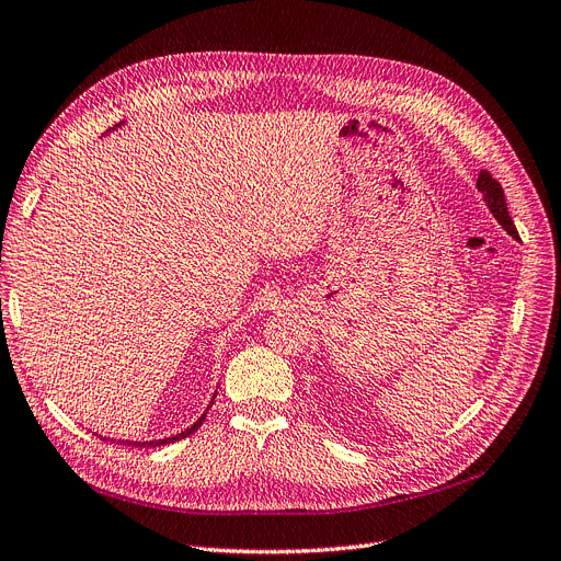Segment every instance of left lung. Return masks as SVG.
<instances>
[{
	"label": "left lung",
	"instance_id": "1",
	"mask_svg": "<svg viewBox=\"0 0 561 561\" xmlns=\"http://www.w3.org/2000/svg\"><path fill=\"white\" fill-rule=\"evenodd\" d=\"M477 190L481 192V197H483V202H485V206H489V210L493 213V217L495 220L502 225V229L508 233V236H514V238H518V231H516V227H514V222H511V217H508V210H506V199H504V190H502V185L485 172V169H481L479 172V179H477Z\"/></svg>",
	"mask_w": 561,
	"mask_h": 561
}]
</instances>
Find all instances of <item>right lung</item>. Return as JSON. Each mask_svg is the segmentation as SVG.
Returning a JSON list of instances; mask_svg holds the SVG:
<instances>
[{
	"label": "right lung",
	"mask_w": 561,
	"mask_h": 561,
	"mask_svg": "<svg viewBox=\"0 0 561 561\" xmlns=\"http://www.w3.org/2000/svg\"><path fill=\"white\" fill-rule=\"evenodd\" d=\"M121 126H124V121H121V124H116L114 128H110V133L112 130H116V128H121ZM217 394V392H215ZM215 394H213V399H215ZM213 403V401H210ZM210 408V405H208ZM206 408V410H208ZM204 420H206V412H204V415L197 420V422H194L190 428H185V431H181V433H176V435H172V437H162V440H146V443H135V440H116V445H128V447H160V445H169V443H176V440H183V437H187L190 433H194V431H197L202 424H204ZM95 435H99V433H95ZM103 440H110V437H103ZM114 443V440H112Z\"/></svg>",
	"instance_id": "add662e5"
}]
</instances>
